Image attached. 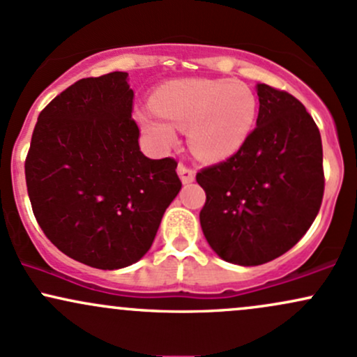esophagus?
Instances as JSON below:
<instances>
[{
	"label": "esophagus",
	"mask_w": 357,
	"mask_h": 357,
	"mask_svg": "<svg viewBox=\"0 0 357 357\" xmlns=\"http://www.w3.org/2000/svg\"><path fill=\"white\" fill-rule=\"evenodd\" d=\"M178 174H179V178H181V181L186 185V183L195 181V174H197V171H195V167L186 166V164L181 162L178 166Z\"/></svg>",
	"instance_id": "obj_1"
}]
</instances>
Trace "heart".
<instances>
[{
    "label": "heart",
    "mask_w": 357,
    "mask_h": 357,
    "mask_svg": "<svg viewBox=\"0 0 357 357\" xmlns=\"http://www.w3.org/2000/svg\"><path fill=\"white\" fill-rule=\"evenodd\" d=\"M257 115V98L248 84L229 79H178L155 91L154 108L137 113L140 127L167 149L178 129L190 128V144L203 160L236 154L248 140Z\"/></svg>",
    "instance_id": "1"
}]
</instances>
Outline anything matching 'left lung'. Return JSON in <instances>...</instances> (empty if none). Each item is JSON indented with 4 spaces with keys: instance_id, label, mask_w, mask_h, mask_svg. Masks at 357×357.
I'll list each match as a JSON object with an SVG mask.
<instances>
[{
    "instance_id": "1",
    "label": "left lung",
    "mask_w": 357,
    "mask_h": 357,
    "mask_svg": "<svg viewBox=\"0 0 357 357\" xmlns=\"http://www.w3.org/2000/svg\"><path fill=\"white\" fill-rule=\"evenodd\" d=\"M256 128L236 154L197 172L199 223L223 261L259 266L307 234L324 198L322 139L301 101L257 84Z\"/></svg>"
}]
</instances>
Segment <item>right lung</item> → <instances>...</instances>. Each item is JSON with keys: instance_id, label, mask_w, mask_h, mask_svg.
<instances>
[{"instance_id": "obj_1", "label": "right lung", "mask_w": 357, "mask_h": 357, "mask_svg": "<svg viewBox=\"0 0 357 357\" xmlns=\"http://www.w3.org/2000/svg\"><path fill=\"white\" fill-rule=\"evenodd\" d=\"M127 76L84 77L54 98L25 159L26 191L47 238L98 269L139 261L181 190L176 159L140 152Z\"/></svg>"}]
</instances>
